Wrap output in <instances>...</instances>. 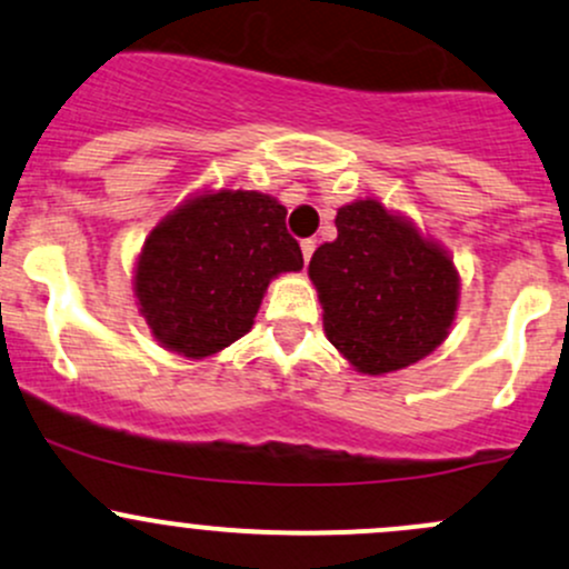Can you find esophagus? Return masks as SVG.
Returning <instances> with one entry per match:
<instances>
[{
    "label": "esophagus",
    "mask_w": 569,
    "mask_h": 569,
    "mask_svg": "<svg viewBox=\"0 0 569 569\" xmlns=\"http://www.w3.org/2000/svg\"><path fill=\"white\" fill-rule=\"evenodd\" d=\"M302 259H305V264H308L310 261V256H313V250H316V239H302Z\"/></svg>",
    "instance_id": "34e87169"
}]
</instances>
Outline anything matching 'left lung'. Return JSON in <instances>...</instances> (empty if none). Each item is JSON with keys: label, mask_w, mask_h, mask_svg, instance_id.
I'll return each instance as SVG.
<instances>
[{"label": "left lung", "mask_w": 569, "mask_h": 569, "mask_svg": "<svg viewBox=\"0 0 569 569\" xmlns=\"http://www.w3.org/2000/svg\"><path fill=\"white\" fill-rule=\"evenodd\" d=\"M335 226L338 239L321 244L308 264L335 349L368 376L439 349L460 300L450 250L379 199L343 204Z\"/></svg>", "instance_id": "1"}]
</instances>
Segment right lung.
Segmentation results:
<instances>
[{
  "label": "right lung",
  "instance_id": "1",
  "mask_svg": "<svg viewBox=\"0 0 569 569\" xmlns=\"http://www.w3.org/2000/svg\"><path fill=\"white\" fill-rule=\"evenodd\" d=\"M286 207L259 190H199L143 239L133 295L163 349L207 360L253 327L267 286L300 272Z\"/></svg>",
  "mask_w": 569,
  "mask_h": 569
}]
</instances>
